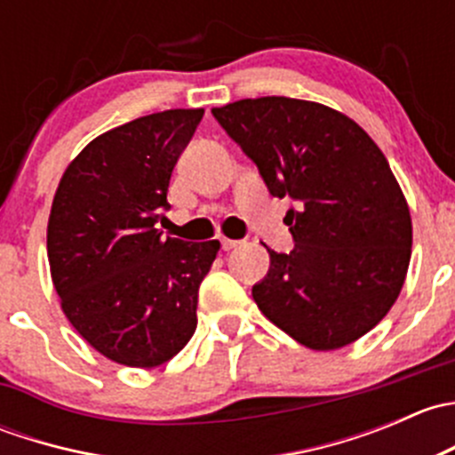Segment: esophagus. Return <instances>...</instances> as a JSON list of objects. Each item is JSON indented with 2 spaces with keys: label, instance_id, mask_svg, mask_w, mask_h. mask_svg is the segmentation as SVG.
Returning <instances> with one entry per match:
<instances>
[{
  "label": "esophagus",
  "instance_id": "34e87169",
  "mask_svg": "<svg viewBox=\"0 0 455 455\" xmlns=\"http://www.w3.org/2000/svg\"><path fill=\"white\" fill-rule=\"evenodd\" d=\"M240 246V240H228V237H222V249L224 251H233Z\"/></svg>",
  "mask_w": 455,
  "mask_h": 455
}]
</instances>
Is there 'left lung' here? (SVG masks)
Returning <instances> with one entry per match:
<instances>
[{"instance_id": "1", "label": "left lung", "mask_w": 455, "mask_h": 455, "mask_svg": "<svg viewBox=\"0 0 455 455\" xmlns=\"http://www.w3.org/2000/svg\"><path fill=\"white\" fill-rule=\"evenodd\" d=\"M213 116L270 196L299 202L283 220L295 249H268L257 308L310 350L355 343L389 313L410 268V206L387 158L350 116L315 100L242 99Z\"/></svg>"}]
</instances>
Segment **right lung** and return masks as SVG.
Here are the masks:
<instances>
[{"label":"right lung","instance_id":"right-lung-1","mask_svg":"<svg viewBox=\"0 0 455 455\" xmlns=\"http://www.w3.org/2000/svg\"><path fill=\"white\" fill-rule=\"evenodd\" d=\"M204 109H167L87 142L59 180L48 261L61 310L114 363L151 370L194 337L218 240L164 237L167 189Z\"/></svg>","mask_w":455,"mask_h":455}]
</instances>
